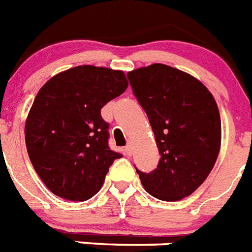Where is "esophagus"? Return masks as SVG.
<instances>
[{"mask_svg": "<svg viewBox=\"0 0 252 252\" xmlns=\"http://www.w3.org/2000/svg\"><path fill=\"white\" fill-rule=\"evenodd\" d=\"M125 150H126V154H127V156H131V154H132V145L128 144L127 147L125 148Z\"/></svg>", "mask_w": 252, "mask_h": 252, "instance_id": "esophagus-1", "label": "esophagus"}]
</instances>
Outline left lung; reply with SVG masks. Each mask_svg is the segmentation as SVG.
<instances>
[{
	"label": "left lung",
	"mask_w": 252,
	"mask_h": 252,
	"mask_svg": "<svg viewBox=\"0 0 252 252\" xmlns=\"http://www.w3.org/2000/svg\"><path fill=\"white\" fill-rule=\"evenodd\" d=\"M127 76L160 153L152 173L136 169L143 188L163 201L190 196L209 176L220 150L214 96L199 79L168 64H149Z\"/></svg>",
	"instance_id": "obj_1"
}]
</instances>
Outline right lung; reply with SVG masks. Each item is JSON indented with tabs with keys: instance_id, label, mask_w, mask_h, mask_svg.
<instances>
[{
	"instance_id": "add662e5",
	"label": "right lung",
	"mask_w": 252,
	"mask_h": 252,
	"mask_svg": "<svg viewBox=\"0 0 252 252\" xmlns=\"http://www.w3.org/2000/svg\"><path fill=\"white\" fill-rule=\"evenodd\" d=\"M127 87L124 71L83 64L40 88L25 121V143L34 169L55 195L85 201L102 189L109 165L122 156L109 149L100 109Z\"/></svg>"
}]
</instances>
